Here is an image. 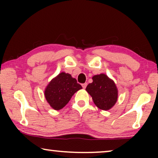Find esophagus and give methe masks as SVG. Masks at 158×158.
I'll return each instance as SVG.
<instances>
[{"label":"esophagus","instance_id":"1","mask_svg":"<svg viewBox=\"0 0 158 158\" xmlns=\"http://www.w3.org/2000/svg\"><path fill=\"white\" fill-rule=\"evenodd\" d=\"M87 85H88V83H85L82 84V86H83V88H85L86 86H87Z\"/></svg>","mask_w":158,"mask_h":158}]
</instances>
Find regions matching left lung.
I'll return each instance as SVG.
<instances>
[{"label":"left lung","instance_id":"obj_1","mask_svg":"<svg viewBox=\"0 0 158 158\" xmlns=\"http://www.w3.org/2000/svg\"><path fill=\"white\" fill-rule=\"evenodd\" d=\"M93 83H89L86 90L92 96L97 107L109 110L115 104L118 98V90L115 83L105 74L94 75Z\"/></svg>","mask_w":158,"mask_h":158}]
</instances>
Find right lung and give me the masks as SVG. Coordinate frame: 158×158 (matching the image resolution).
I'll return each mask as SVG.
<instances>
[{"label": "right lung", "instance_id": "add662e5", "mask_svg": "<svg viewBox=\"0 0 158 158\" xmlns=\"http://www.w3.org/2000/svg\"><path fill=\"white\" fill-rule=\"evenodd\" d=\"M81 88L82 86L77 83L76 79L68 73H61L49 83L44 96L52 108L60 110L69 102L73 94Z\"/></svg>", "mask_w": 158, "mask_h": 158}]
</instances>
